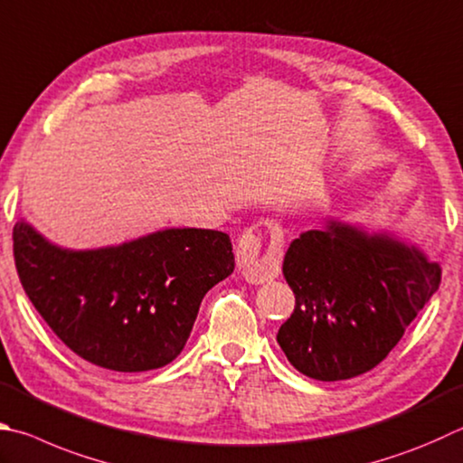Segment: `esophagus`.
I'll return each mask as SVG.
<instances>
[{"label":"esophagus","mask_w":463,"mask_h":463,"mask_svg":"<svg viewBox=\"0 0 463 463\" xmlns=\"http://www.w3.org/2000/svg\"><path fill=\"white\" fill-rule=\"evenodd\" d=\"M281 255L283 242L281 239L271 242V249L263 255L260 253V237L253 231H245L241 234L237 245V263L241 273L250 283H267L273 281L281 273Z\"/></svg>","instance_id":"1"}]
</instances>
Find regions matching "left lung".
Instances as JSON below:
<instances>
[{
	"mask_svg": "<svg viewBox=\"0 0 463 463\" xmlns=\"http://www.w3.org/2000/svg\"><path fill=\"white\" fill-rule=\"evenodd\" d=\"M283 275L296 309L277 342L301 374L326 383L383 363L441 281L417 247L335 221L291 242Z\"/></svg>",
	"mask_w": 463,
	"mask_h": 463,
	"instance_id": "8db88e82",
	"label": "left lung"
}]
</instances>
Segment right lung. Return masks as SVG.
Instances as JSON below:
<instances>
[{"label": "right lung", "mask_w": 463, "mask_h": 463, "mask_svg": "<svg viewBox=\"0 0 463 463\" xmlns=\"http://www.w3.org/2000/svg\"><path fill=\"white\" fill-rule=\"evenodd\" d=\"M26 296L74 354L115 373L170 364L200 301L234 271L226 232L165 229L117 247L61 249L28 222L14 226Z\"/></svg>", "instance_id": "right-lung-1"}]
</instances>
